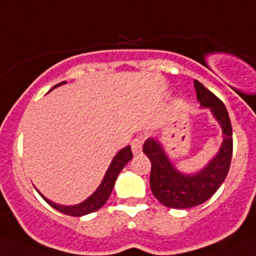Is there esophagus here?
<instances>
[{"label": "esophagus", "mask_w": 256, "mask_h": 256, "mask_svg": "<svg viewBox=\"0 0 256 256\" xmlns=\"http://www.w3.org/2000/svg\"><path fill=\"white\" fill-rule=\"evenodd\" d=\"M131 150H132L134 155H138V154L142 152V138L140 136L131 141Z\"/></svg>", "instance_id": "34e87169"}]
</instances>
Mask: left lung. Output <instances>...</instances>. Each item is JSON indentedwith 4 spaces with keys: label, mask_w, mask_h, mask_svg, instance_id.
<instances>
[{
    "label": "left lung",
    "mask_w": 256,
    "mask_h": 256,
    "mask_svg": "<svg viewBox=\"0 0 256 256\" xmlns=\"http://www.w3.org/2000/svg\"><path fill=\"white\" fill-rule=\"evenodd\" d=\"M196 98L202 108H209L222 128V144L218 155L194 175L174 168L156 138H148L142 151L151 161L150 188L154 196L168 208L188 209L209 200L226 178L232 156V128L226 108L202 82L194 81Z\"/></svg>",
    "instance_id": "8db88e82"
}]
</instances>
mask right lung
I'll return each mask as SVG.
<instances>
[{
  "instance_id": "1",
  "label": "right lung",
  "mask_w": 256,
  "mask_h": 256,
  "mask_svg": "<svg viewBox=\"0 0 256 256\" xmlns=\"http://www.w3.org/2000/svg\"><path fill=\"white\" fill-rule=\"evenodd\" d=\"M62 84H66V81L57 84L56 86L62 85ZM56 86H54L52 88H54ZM131 158H132V151H131L130 146H126V148H124L122 150L118 151V152L116 154L115 158H112V161H111L110 166H108V171H106V175L104 176L102 182H101V185L98 186V190H96L90 198H88L85 202H82L78 205H74V206H64V205H58L56 204V202H50V200L46 199V198H44L40 191H38V194L41 195L42 199H44L47 204L51 205L54 209L58 210V212H62V214L70 215V216H82V215L90 214V212H96V210H98L100 208H102L104 205H105V202H108V199L110 198L111 191H112L114 185H115V181L116 178H118V174L121 172V170L125 168V165L131 160Z\"/></svg>"
}]
</instances>
